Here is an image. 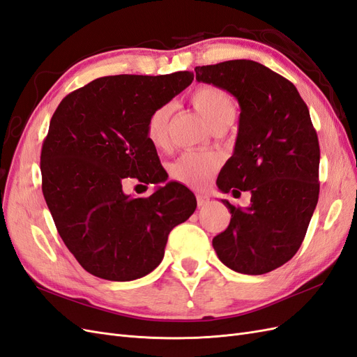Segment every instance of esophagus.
Returning a JSON list of instances; mask_svg holds the SVG:
<instances>
[{
  "instance_id": "1",
  "label": "esophagus",
  "mask_w": 357,
  "mask_h": 357,
  "mask_svg": "<svg viewBox=\"0 0 357 357\" xmlns=\"http://www.w3.org/2000/svg\"><path fill=\"white\" fill-rule=\"evenodd\" d=\"M197 202L198 207H204V205H207L210 202V198L207 195H197Z\"/></svg>"
}]
</instances>
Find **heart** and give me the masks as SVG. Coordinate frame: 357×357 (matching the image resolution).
<instances>
[{
    "instance_id": "heart-1",
    "label": "heart",
    "mask_w": 357,
    "mask_h": 357,
    "mask_svg": "<svg viewBox=\"0 0 357 357\" xmlns=\"http://www.w3.org/2000/svg\"><path fill=\"white\" fill-rule=\"evenodd\" d=\"M190 102L211 128L231 123L235 116V104L231 95L211 84H204L193 91ZM172 105H159L146 121V137L153 147L167 149L169 142V119ZM220 167V158L213 153H185L171 165V176L181 185L199 189Z\"/></svg>"
}]
</instances>
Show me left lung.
<instances>
[{"instance_id":"1","label":"left lung","mask_w":357,"mask_h":357,"mask_svg":"<svg viewBox=\"0 0 357 357\" xmlns=\"http://www.w3.org/2000/svg\"><path fill=\"white\" fill-rule=\"evenodd\" d=\"M197 80L228 91L240 104L234 155L218 188L247 208L222 199L229 226L213 238L220 261L234 271L261 275L284 265L304 241L319 201L320 147L308 107L295 84L262 63L235 59L197 67Z\"/></svg>"}]
</instances>
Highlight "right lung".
<instances>
[{
	"label": "right lung",
	"instance_id": "obj_1",
	"mask_svg": "<svg viewBox=\"0 0 357 357\" xmlns=\"http://www.w3.org/2000/svg\"><path fill=\"white\" fill-rule=\"evenodd\" d=\"M193 80V73L107 75L68 93L41 149V189L53 222L77 262L95 277L131 282L164 259L168 235L197 208L177 181L132 198L123 178H168L146 137V121Z\"/></svg>",
	"mask_w": 357,
	"mask_h": 357
}]
</instances>
